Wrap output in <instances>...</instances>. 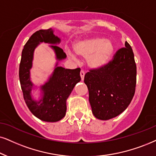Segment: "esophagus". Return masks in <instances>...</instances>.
<instances>
[{
	"mask_svg": "<svg viewBox=\"0 0 156 156\" xmlns=\"http://www.w3.org/2000/svg\"><path fill=\"white\" fill-rule=\"evenodd\" d=\"M80 78H81V80H84V76H85V72L83 70H81L80 73Z\"/></svg>",
	"mask_w": 156,
	"mask_h": 156,
	"instance_id": "1",
	"label": "esophagus"
}]
</instances>
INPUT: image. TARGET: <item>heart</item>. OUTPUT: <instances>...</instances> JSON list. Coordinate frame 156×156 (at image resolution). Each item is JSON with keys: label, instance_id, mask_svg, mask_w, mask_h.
<instances>
[{"label": "heart", "instance_id": "obj_1", "mask_svg": "<svg viewBox=\"0 0 156 156\" xmlns=\"http://www.w3.org/2000/svg\"><path fill=\"white\" fill-rule=\"evenodd\" d=\"M73 50L78 56L86 58V63L91 69H100L107 65L114 52L113 43L109 39L95 37L76 42ZM68 56L74 58L70 50L67 51Z\"/></svg>", "mask_w": 156, "mask_h": 156}]
</instances>
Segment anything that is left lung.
Instances as JSON below:
<instances>
[{
  "instance_id": "8db88e82",
  "label": "left lung",
  "mask_w": 156,
  "mask_h": 156,
  "mask_svg": "<svg viewBox=\"0 0 156 156\" xmlns=\"http://www.w3.org/2000/svg\"><path fill=\"white\" fill-rule=\"evenodd\" d=\"M125 46L106 66L85 75L93 114L98 119L108 120L119 115L135 94L137 68L133 49L127 42Z\"/></svg>"
}]
</instances>
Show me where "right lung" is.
I'll use <instances>...</instances> for the list:
<instances>
[{
    "mask_svg": "<svg viewBox=\"0 0 156 156\" xmlns=\"http://www.w3.org/2000/svg\"><path fill=\"white\" fill-rule=\"evenodd\" d=\"M61 39L54 34V29L39 30L31 35L23 47L19 66V80L23 98L27 106L35 117L44 122H55L66 114V101L76 83L80 82V68L66 69L58 66L59 62L66 58V53L57 46ZM47 43L54 51L57 62L47 81L40 87L38 100L31 96L35 87L30 80V72L35 49L41 43Z\"/></svg>",
    "mask_w": 156,
    "mask_h": 156,
    "instance_id": "1",
    "label": "right lung"
}]
</instances>
